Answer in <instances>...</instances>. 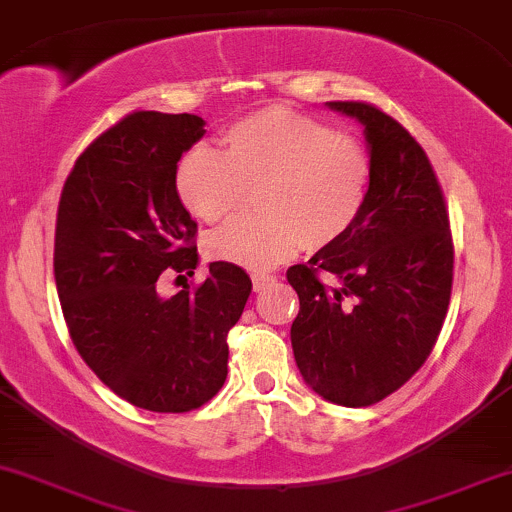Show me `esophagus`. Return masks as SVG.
Returning <instances> with one entry per match:
<instances>
[{
  "label": "esophagus",
  "instance_id": "esophagus-1",
  "mask_svg": "<svg viewBox=\"0 0 512 512\" xmlns=\"http://www.w3.org/2000/svg\"><path fill=\"white\" fill-rule=\"evenodd\" d=\"M276 281L274 274H267V272H255L252 274V289H255L257 293L267 289V286H272Z\"/></svg>",
  "mask_w": 512,
  "mask_h": 512
}]
</instances>
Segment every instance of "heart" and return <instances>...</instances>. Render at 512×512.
<instances>
[{"label":"heart","instance_id":"obj_1","mask_svg":"<svg viewBox=\"0 0 512 512\" xmlns=\"http://www.w3.org/2000/svg\"><path fill=\"white\" fill-rule=\"evenodd\" d=\"M221 154L195 146L175 168L180 202L216 223L257 190L262 216L233 221L209 238L219 260L272 269L298 250H320L351 231L366 207L370 156L358 139L289 108H264L221 137Z\"/></svg>","mask_w":512,"mask_h":512}]
</instances>
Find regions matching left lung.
Segmentation results:
<instances>
[{"label":"left lung","mask_w":512,"mask_h":512,"mask_svg":"<svg viewBox=\"0 0 512 512\" xmlns=\"http://www.w3.org/2000/svg\"><path fill=\"white\" fill-rule=\"evenodd\" d=\"M327 108L361 122L373 173L351 231L286 272L301 301L291 346L317 395L368 407L433 351L452 291L450 221L436 173L407 129L368 103Z\"/></svg>","instance_id":"obj_1"}]
</instances>
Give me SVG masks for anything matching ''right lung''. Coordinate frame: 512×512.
I'll list each match as a JSON object with an SVG mask.
<instances>
[{
    "label": "right lung",
    "instance_id": "right-lung-1",
    "mask_svg": "<svg viewBox=\"0 0 512 512\" xmlns=\"http://www.w3.org/2000/svg\"><path fill=\"white\" fill-rule=\"evenodd\" d=\"M202 117L139 110L76 158L57 209L55 284L86 366L139 409L180 414L226 383L228 330L252 291L245 269L211 262L197 289L161 296L163 274H195L197 223L175 190ZM178 276V279H180Z\"/></svg>",
    "mask_w": 512,
    "mask_h": 512
}]
</instances>
